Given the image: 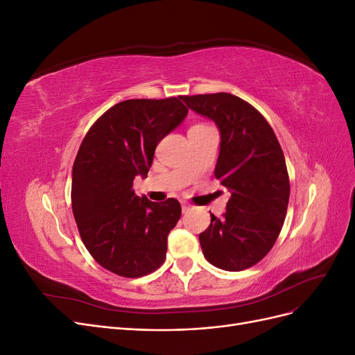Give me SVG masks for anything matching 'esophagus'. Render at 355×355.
Returning a JSON list of instances; mask_svg holds the SVG:
<instances>
[{"label": "esophagus", "mask_w": 355, "mask_h": 355, "mask_svg": "<svg viewBox=\"0 0 355 355\" xmlns=\"http://www.w3.org/2000/svg\"><path fill=\"white\" fill-rule=\"evenodd\" d=\"M188 210H191V204L187 201H182V211L187 213Z\"/></svg>", "instance_id": "esophagus-1"}]
</instances>
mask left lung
Masks as SVG:
<instances>
[{
    "instance_id": "left-lung-1",
    "label": "left lung",
    "mask_w": 355,
    "mask_h": 355,
    "mask_svg": "<svg viewBox=\"0 0 355 355\" xmlns=\"http://www.w3.org/2000/svg\"><path fill=\"white\" fill-rule=\"evenodd\" d=\"M218 125L214 176L231 192L223 218L210 214L200 234L204 257L225 271H243L272 249L286 219L290 184L283 149L265 118L230 93L182 98Z\"/></svg>"
}]
</instances>
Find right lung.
Masks as SVG:
<instances>
[{
    "mask_svg": "<svg viewBox=\"0 0 355 355\" xmlns=\"http://www.w3.org/2000/svg\"><path fill=\"white\" fill-rule=\"evenodd\" d=\"M182 98L114 105L92 125L73 161L71 200L81 240L116 275L142 277L166 259L180 204L137 197L133 180L148 176L157 145L185 120Z\"/></svg>",
    "mask_w": 355,
    "mask_h": 355,
    "instance_id": "right-lung-1",
    "label": "right lung"
}]
</instances>
